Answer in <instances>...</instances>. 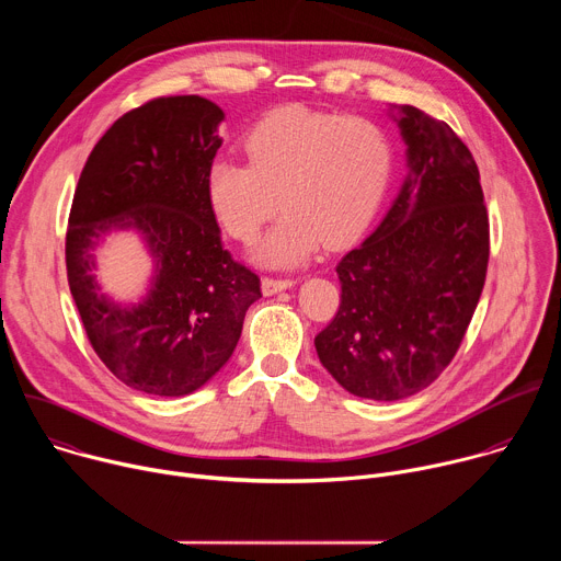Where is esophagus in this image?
<instances>
[{"mask_svg": "<svg viewBox=\"0 0 561 561\" xmlns=\"http://www.w3.org/2000/svg\"><path fill=\"white\" fill-rule=\"evenodd\" d=\"M295 284H297L295 279H273V277H264V279H262V293H264V295H275V293H282V290L293 288Z\"/></svg>", "mask_w": 561, "mask_h": 561, "instance_id": "34e87169", "label": "esophagus"}]
</instances>
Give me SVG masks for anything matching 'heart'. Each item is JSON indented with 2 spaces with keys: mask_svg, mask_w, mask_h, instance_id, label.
<instances>
[{
  "mask_svg": "<svg viewBox=\"0 0 561 561\" xmlns=\"http://www.w3.org/2000/svg\"><path fill=\"white\" fill-rule=\"evenodd\" d=\"M249 164L219 157L206 173V197L224 230L251 242L271 268L306 264L322 244L344 247L375 217L392 171V148L370 119L282 108L244 139Z\"/></svg>",
  "mask_w": 561,
  "mask_h": 561,
  "instance_id": "b5f03b06",
  "label": "heart"
}]
</instances>
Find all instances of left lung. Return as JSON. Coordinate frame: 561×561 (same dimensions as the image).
I'll use <instances>...</instances> for the list:
<instances>
[{"instance_id":"obj_1","label":"left lung","mask_w":561,"mask_h":561,"mask_svg":"<svg viewBox=\"0 0 561 561\" xmlns=\"http://www.w3.org/2000/svg\"><path fill=\"white\" fill-rule=\"evenodd\" d=\"M388 115L409 173L379 226L337 264L342 304L314 337L333 379L373 402H397L439 377L489 266V215L470 150L415 106L390 104Z\"/></svg>"}]
</instances>
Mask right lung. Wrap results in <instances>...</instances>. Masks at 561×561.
Returning <instances> with one entry per match:
<instances>
[{"label": "right lung", "instance_id": "right-lung-1", "mask_svg": "<svg viewBox=\"0 0 561 561\" xmlns=\"http://www.w3.org/2000/svg\"><path fill=\"white\" fill-rule=\"evenodd\" d=\"M224 111L197 95L152 100L119 117L79 178L66 271L87 335L126 386L184 397L230 359L260 277L232 262L206 197ZM135 231L153 271L137 302H117L94 275L103 239Z\"/></svg>", "mask_w": 561, "mask_h": 561}]
</instances>
